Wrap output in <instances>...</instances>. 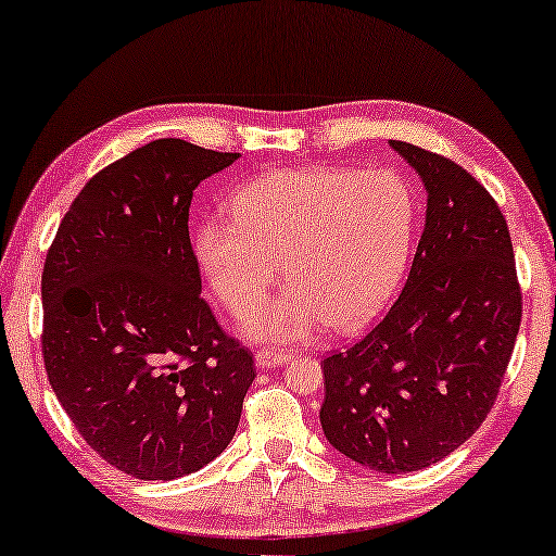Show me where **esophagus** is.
Masks as SVG:
<instances>
[{
	"instance_id": "1",
	"label": "esophagus",
	"mask_w": 556,
	"mask_h": 556,
	"mask_svg": "<svg viewBox=\"0 0 556 556\" xmlns=\"http://www.w3.org/2000/svg\"><path fill=\"white\" fill-rule=\"evenodd\" d=\"M290 359L288 352H273V350H261L256 352V364L261 369H276L283 367V364Z\"/></svg>"
}]
</instances>
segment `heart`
Wrapping results in <instances>:
<instances>
[{
    "label": "heart",
    "instance_id": "obj_1",
    "mask_svg": "<svg viewBox=\"0 0 556 556\" xmlns=\"http://www.w3.org/2000/svg\"><path fill=\"white\" fill-rule=\"evenodd\" d=\"M231 218L197 226L194 253L231 313L266 295L278 263L283 295L243 317V332L268 342L367 325L394 293L412 251L416 199L394 169L300 167L245 181Z\"/></svg>",
    "mask_w": 556,
    "mask_h": 556
}]
</instances>
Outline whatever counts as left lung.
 Segmentation results:
<instances>
[{
  "instance_id": "obj_1",
  "label": "left lung",
  "mask_w": 556,
  "mask_h": 556,
  "mask_svg": "<svg viewBox=\"0 0 556 556\" xmlns=\"http://www.w3.org/2000/svg\"><path fill=\"white\" fill-rule=\"evenodd\" d=\"M429 202L406 286L350 350L323 359L320 424L334 448L379 472L433 466L480 429L522 320L507 222L443 154L391 140Z\"/></svg>"
}]
</instances>
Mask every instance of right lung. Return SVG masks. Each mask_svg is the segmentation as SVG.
I'll return each mask as SVG.
<instances>
[{
  "label": "right lung",
  "mask_w": 556,
  "mask_h": 556,
  "mask_svg": "<svg viewBox=\"0 0 556 556\" xmlns=\"http://www.w3.org/2000/svg\"><path fill=\"white\" fill-rule=\"evenodd\" d=\"M236 160L177 138L132 150L86 181L43 263L49 384L90 448L132 478L214 460L256 379L202 298L189 241L199 181Z\"/></svg>",
  "instance_id": "1"
}]
</instances>
